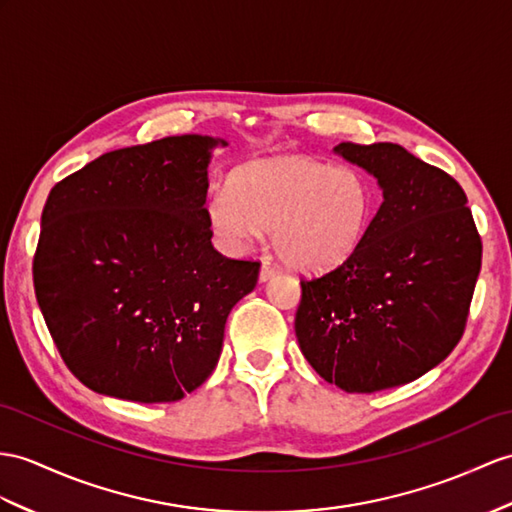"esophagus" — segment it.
I'll return each mask as SVG.
<instances>
[{"mask_svg":"<svg viewBox=\"0 0 512 512\" xmlns=\"http://www.w3.org/2000/svg\"><path fill=\"white\" fill-rule=\"evenodd\" d=\"M276 273H278V267L273 265L269 258H263V265H260V282L269 280L271 276H276Z\"/></svg>","mask_w":512,"mask_h":512,"instance_id":"1","label":"esophagus"}]
</instances>
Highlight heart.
Returning <instances> with one entry per match:
<instances>
[{
  "instance_id": "b5f03b06",
  "label": "heart",
  "mask_w": 512,
  "mask_h": 512,
  "mask_svg": "<svg viewBox=\"0 0 512 512\" xmlns=\"http://www.w3.org/2000/svg\"><path fill=\"white\" fill-rule=\"evenodd\" d=\"M204 215L232 254H245L271 228V245L286 265L321 271L343 263L365 239L373 191L356 167L282 154L236 169L228 189L206 199Z\"/></svg>"
}]
</instances>
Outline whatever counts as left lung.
<instances>
[{
  "instance_id": "obj_1",
  "label": "left lung",
  "mask_w": 512,
  "mask_h": 512,
  "mask_svg": "<svg viewBox=\"0 0 512 512\" xmlns=\"http://www.w3.org/2000/svg\"><path fill=\"white\" fill-rule=\"evenodd\" d=\"M334 152L373 173L384 199L352 256L299 280L295 334L323 380L376 393L421 378L458 345L482 239L450 173L395 143Z\"/></svg>"
}]
</instances>
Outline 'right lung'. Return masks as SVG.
Here are the masks:
<instances>
[{"label":"right lung","mask_w":512,"mask_h":512,"mask_svg":"<svg viewBox=\"0 0 512 512\" xmlns=\"http://www.w3.org/2000/svg\"><path fill=\"white\" fill-rule=\"evenodd\" d=\"M215 145L182 134L115 149L47 197L36 302L65 365L95 393L182 400L217 367L230 310L254 291L258 260L226 258L210 243Z\"/></svg>","instance_id":"add662e5"}]
</instances>
